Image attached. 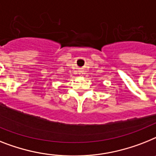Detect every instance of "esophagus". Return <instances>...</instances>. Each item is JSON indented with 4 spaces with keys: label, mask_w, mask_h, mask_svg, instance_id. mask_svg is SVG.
<instances>
[{
    "label": "esophagus",
    "mask_w": 156,
    "mask_h": 156,
    "mask_svg": "<svg viewBox=\"0 0 156 156\" xmlns=\"http://www.w3.org/2000/svg\"><path fill=\"white\" fill-rule=\"evenodd\" d=\"M82 74H83V73H82Z\"/></svg>",
    "instance_id": "esophagus-1"
}]
</instances>
